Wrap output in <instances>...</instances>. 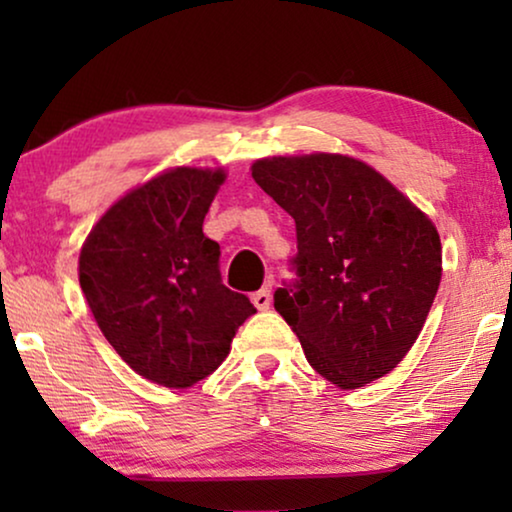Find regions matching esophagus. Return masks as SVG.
Returning a JSON list of instances; mask_svg holds the SVG:
<instances>
[{
    "label": "esophagus",
    "instance_id": "1",
    "mask_svg": "<svg viewBox=\"0 0 512 512\" xmlns=\"http://www.w3.org/2000/svg\"><path fill=\"white\" fill-rule=\"evenodd\" d=\"M254 305L258 307V310L261 312H265V310H270V305H272V293H270V284H265L261 291H256L254 293Z\"/></svg>",
    "mask_w": 512,
    "mask_h": 512
}]
</instances>
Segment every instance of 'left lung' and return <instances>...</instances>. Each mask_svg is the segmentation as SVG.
Returning <instances> with one entry per match:
<instances>
[{"label": "left lung", "mask_w": 512, "mask_h": 512, "mask_svg": "<svg viewBox=\"0 0 512 512\" xmlns=\"http://www.w3.org/2000/svg\"><path fill=\"white\" fill-rule=\"evenodd\" d=\"M251 177L296 221L298 282L275 291L305 359L340 389L391 373L443 275L433 221L375 167L342 153L272 156Z\"/></svg>", "instance_id": "1"}]
</instances>
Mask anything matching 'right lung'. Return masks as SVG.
I'll use <instances>...</instances> for the list:
<instances>
[{
  "label": "right lung",
  "instance_id": "right-lung-1",
  "mask_svg": "<svg viewBox=\"0 0 512 512\" xmlns=\"http://www.w3.org/2000/svg\"><path fill=\"white\" fill-rule=\"evenodd\" d=\"M223 167L179 165L121 195L83 242L79 282L116 354L144 380L188 389L221 366L256 307L226 289L202 233Z\"/></svg>",
  "mask_w": 512,
  "mask_h": 512
}]
</instances>
